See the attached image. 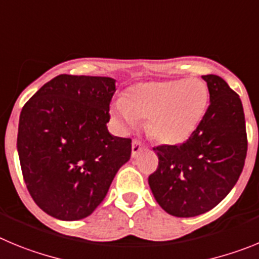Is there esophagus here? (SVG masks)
Listing matches in <instances>:
<instances>
[{"label": "esophagus", "instance_id": "34e87169", "mask_svg": "<svg viewBox=\"0 0 259 259\" xmlns=\"http://www.w3.org/2000/svg\"><path fill=\"white\" fill-rule=\"evenodd\" d=\"M146 147L147 146L143 143V142H141L139 139H134L132 143V156L133 157H137V156H138V153L141 152L142 150H144Z\"/></svg>", "mask_w": 259, "mask_h": 259}]
</instances>
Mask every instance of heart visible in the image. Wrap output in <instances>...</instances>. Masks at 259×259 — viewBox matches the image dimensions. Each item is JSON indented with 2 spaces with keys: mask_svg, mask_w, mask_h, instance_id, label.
<instances>
[{
  "mask_svg": "<svg viewBox=\"0 0 259 259\" xmlns=\"http://www.w3.org/2000/svg\"><path fill=\"white\" fill-rule=\"evenodd\" d=\"M208 102V88L200 80L157 81L135 86L113 104V113L124 127L148 120V130L157 141L177 144L197 129Z\"/></svg>",
  "mask_w": 259,
  "mask_h": 259,
  "instance_id": "1",
  "label": "heart"
}]
</instances>
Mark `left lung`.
Masks as SVG:
<instances>
[{"mask_svg":"<svg viewBox=\"0 0 259 259\" xmlns=\"http://www.w3.org/2000/svg\"><path fill=\"white\" fill-rule=\"evenodd\" d=\"M209 90L208 109L190 138L157 146V169L148 183L158 205L174 217H195L220 204L245 164L248 138L240 97L215 74L202 76Z\"/></svg>","mask_w":259,"mask_h":259,"instance_id":"obj_1","label":"left lung"}]
</instances>
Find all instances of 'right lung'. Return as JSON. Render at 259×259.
<instances>
[{
    "label": "right lung",
    "mask_w": 259,
    "mask_h": 259,
    "mask_svg": "<svg viewBox=\"0 0 259 259\" xmlns=\"http://www.w3.org/2000/svg\"><path fill=\"white\" fill-rule=\"evenodd\" d=\"M115 80L59 74L24 104L18 129L23 178L49 215L76 221L103 201L132 139L107 130Z\"/></svg>",
    "instance_id": "1"
}]
</instances>
